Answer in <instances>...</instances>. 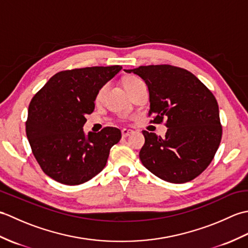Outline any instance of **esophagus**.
Here are the masks:
<instances>
[{
	"label": "esophagus",
	"instance_id": "esophagus-1",
	"mask_svg": "<svg viewBox=\"0 0 248 248\" xmlns=\"http://www.w3.org/2000/svg\"><path fill=\"white\" fill-rule=\"evenodd\" d=\"M133 133V130L131 129H123L121 130V134H123V138H127V136H129L130 134Z\"/></svg>",
	"mask_w": 248,
	"mask_h": 248
}]
</instances>
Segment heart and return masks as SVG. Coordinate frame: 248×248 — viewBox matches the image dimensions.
Returning <instances> with one entry per match:
<instances>
[{
    "label": "heart",
    "mask_w": 248,
    "mask_h": 248,
    "mask_svg": "<svg viewBox=\"0 0 248 248\" xmlns=\"http://www.w3.org/2000/svg\"><path fill=\"white\" fill-rule=\"evenodd\" d=\"M140 84H144V82L141 81L140 78H138V77L130 76V77H127V78H124V85L125 89H127V91H128L129 93L132 92L133 89H135L138 86H140ZM105 88H107V86H102V87L100 88L99 91L97 92V93H96V101H97V102L100 101V100L102 99Z\"/></svg>",
    "instance_id": "1"
}]
</instances>
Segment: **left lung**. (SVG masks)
<instances>
[{
	"label": "left lung",
	"instance_id": "obj_1",
	"mask_svg": "<svg viewBox=\"0 0 248 248\" xmlns=\"http://www.w3.org/2000/svg\"><path fill=\"white\" fill-rule=\"evenodd\" d=\"M140 76L149 89L152 124L168 128L164 138L143 131V165L162 180L186 183L199 176L222 140L218 104L211 91L192 72L171 65L125 70Z\"/></svg>",
	"mask_w": 248,
	"mask_h": 248
}]
</instances>
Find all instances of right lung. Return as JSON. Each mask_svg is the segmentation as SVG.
Returning a JSON list of instances; mask_svg holds the SVG:
<instances>
[{"instance_id": "1", "label": "right lung", "mask_w": 248, "mask_h": 248, "mask_svg": "<svg viewBox=\"0 0 248 248\" xmlns=\"http://www.w3.org/2000/svg\"><path fill=\"white\" fill-rule=\"evenodd\" d=\"M121 70L119 65L76 68L57 72L36 93L25 123L31 152L46 176L77 186L91 180L107 165L120 130L105 127L85 136L86 115L94 109L96 93Z\"/></svg>"}]
</instances>
